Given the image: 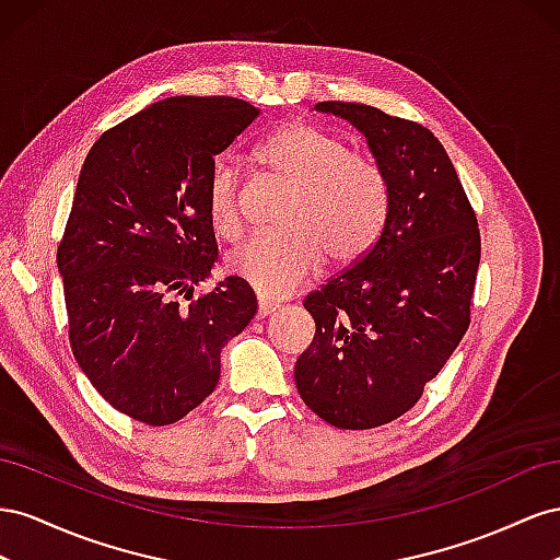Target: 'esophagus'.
Instances as JSON below:
<instances>
[{"mask_svg":"<svg viewBox=\"0 0 560 560\" xmlns=\"http://www.w3.org/2000/svg\"><path fill=\"white\" fill-rule=\"evenodd\" d=\"M277 302H271V300H267V298H258V314H255V316H258V318H267L271 312H277Z\"/></svg>","mask_w":560,"mask_h":560,"instance_id":"obj_1","label":"esophagus"}]
</instances>
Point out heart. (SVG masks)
<instances>
[{
  "instance_id": "b5f03b06",
  "label": "heart",
  "mask_w": 560,
  "mask_h": 560,
  "mask_svg": "<svg viewBox=\"0 0 560 560\" xmlns=\"http://www.w3.org/2000/svg\"><path fill=\"white\" fill-rule=\"evenodd\" d=\"M255 162L289 185L281 230L248 236L228 255V271L267 298L289 295L324 260L363 258L389 215V180L373 156L312 124H285L255 148ZM206 215L222 238L242 232V183L234 164L218 162L206 183Z\"/></svg>"
}]
</instances>
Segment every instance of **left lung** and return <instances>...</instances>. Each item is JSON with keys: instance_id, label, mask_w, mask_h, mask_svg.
I'll return each instance as SVG.
<instances>
[{"instance_id": "8db88e82", "label": "left lung", "mask_w": 560, "mask_h": 560, "mask_svg": "<svg viewBox=\"0 0 560 560\" xmlns=\"http://www.w3.org/2000/svg\"><path fill=\"white\" fill-rule=\"evenodd\" d=\"M316 109L365 136L392 201L375 246L302 300L316 335L295 363V387L328 424L373 429L418 404L465 338L481 232L451 156L427 126L361 103Z\"/></svg>"}]
</instances>
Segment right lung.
Returning <instances> with one entry per match:
<instances>
[{
    "label": "right lung",
    "mask_w": 560,
    "mask_h": 560,
    "mask_svg": "<svg viewBox=\"0 0 560 560\" xmlns=\"http://www.w3.org/2000/svg\"><path fill=\"white\" fill-rule=\"evenodd\" d=\"M258 115L230 95H173L107 129L79 173L56 255L70 347L95 392L142 424L211 396L222 347L258 310L236 277L197 295L218 258L206 183Z\"/></svg>",
    "instance_id": "add662e5"
}]
</instances>
